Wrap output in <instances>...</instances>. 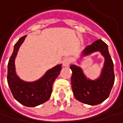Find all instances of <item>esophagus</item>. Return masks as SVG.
Wrapping results in <instances>:
<instances>
[{
  "mask_svg": "<svg viewBox=\"0 0 123 123\" xmlns=\"http://www.w3.org/2000/svg\"><path fill=\"white\" fill-rule=\"evenodd\" d=\"M71 62H72V60L70 58L65 57L62 60V65H63V66H68L71 63Z\"/></svg>",
  "mask_w": 123,
  "mask_h": 123,
  "instance_id": "obj_1",
  "label": "esophagus"
}]
</instances>
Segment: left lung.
<instances>
[{"label":"left lung","mask_w":123,"mask_h":123,"mask_svg":"<svg viewBox=\"0 0 123 123\" xmlns=\"http://www.w3.org/2000/svg\"><path fill=\"white\" fill-rule=\"evenodd\" d=\"M95 51H100L105 58L102 74L98 80H88L80 68L73 65L70 67L73 73L71 85L75 98L80 102L90 105H98L106 100L110 95L115 82L113 62L108 51V45L102 40H95L86 47L83 53L87 55Z\"/></svg>","instance_id":"obj_1"}]
</instances>
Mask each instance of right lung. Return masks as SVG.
Instances as JSON below:
<instances>
[{"label":"right lung","mask_w":123,"mask_h":123,"mask_svg":"<svg viewBox=\"0 0 123 123\" xmlns=\"http://www.w3.org/2000/svg\"><path fill=\"white\" fill-rule=\"evenodd\" d=\"M26 36L21 37L14 45V50L8 64L7 80L14 98L27 107H36L49 100L52 93L53 83L61 70V65L49 70L39 80L26 83L15 74L14 61L20 45Z\"/></svg>","instance_id":"add662e5"}]
</instances>
